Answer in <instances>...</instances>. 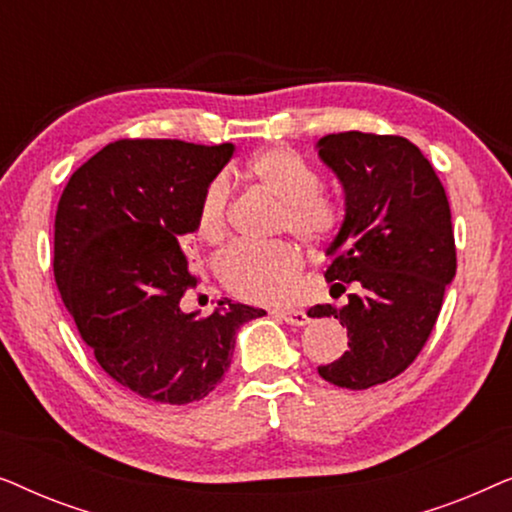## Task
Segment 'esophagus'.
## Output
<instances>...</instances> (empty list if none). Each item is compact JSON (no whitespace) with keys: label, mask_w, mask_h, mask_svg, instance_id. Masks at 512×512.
<instances>
[{"label":"esophagus","mask_w":512,"mask_h":512,"mask_svg":"<svg viewBox=\"0 0 512 512\" xmlns=\"http://www.w3.org/2000/svg\"><path fill=\"white\" fill-rule=\"evenodd\" d=\"M275 317L284 319L289 326H305L310 317L303 310H282V312H275Z\"/></svg>","instance_id":"obj_1"}]
</instances>
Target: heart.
<instances>
[{"mask_svg": "<svg viewBox=\"0 0 512 512\" xmlns=\"http://www.w3.org/2000/svg\"><path fill=\"white\" fill-rule=\"evenodd\" d=\"M242 177L258 191L282 205L279 228L289 230L310 247L326 244L340 226V205L319 188V174L289 146L258 151L244 165ZM230 188L216 177L202 193L195 214V235L202 242L221 244L228 237ZM303 254L296 244L235 247L216 265L223 289L235 298L258 305H282L296 298L303 277Z\"/></svg>", "mask_w": 512, "mask_h": 512, "instance_id": "heart-1", "label": "heart"}]
</instances>
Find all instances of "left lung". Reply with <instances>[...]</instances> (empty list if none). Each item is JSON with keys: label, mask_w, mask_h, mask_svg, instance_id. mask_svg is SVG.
I'll return each instance as SVG.
<instances>
[{"label": "left lung", "mask_w": 512, "mask_h": 512, "mask_svg": "<svg viewBox=\"0 0 512 512\" xmlns=\"http://www.w3.org/2000/svg\"><path fill=\"white\" fill-rule=\"evenodd\" d=\"M319 156L345 188V221L326 254L331 296L310 317L347 328V352L319 366L326 382L368 389L401 375L422 352L457 272L445 188L424 153L405 137L338 132Z\"/></svg>", "instance_id": "obj_1"}]
</instances>
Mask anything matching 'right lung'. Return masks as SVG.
Returning <instances> with one entry per match:
<instances>
[{
    "label": "right lung",
    "mask_w": 512,
    "mask_h": 512,
    "mask_svg": "<svg viewBox=\"0 0 512 512\" xmlns=\"http://www.w3.org/2000/svg\"><path fill=\"white\" fill-rule=\"evenodd\" d=\"M233 144L118 139L72 174L55 214L62 303L111 380L153 403L205 398L230 368L237 328L265 310L221 300L181 312L198 286L181 244Z\"/></svg>",
    "instance_id": "obj_1"
}]
</instances>
